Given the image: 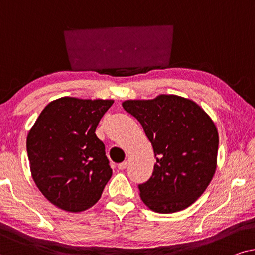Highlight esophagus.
Returning <instances> with one entry per match:
<instances>
[{"label":"esophagus","mask_w":255,"mask_h":255,"mask_svg":"<svg viewBox=\"0 0 255 255\" xmlns=\"http://www.w3.org/2000/svg\"><path fill=\"white\" fill-rule=\"evenodd\" d=\"M127 165H128V163L127 162H122V163H119L118 164V169H120V170H125L126 168H127Z\"/></svg>","instance_id":"esophagus-1"}]
</instances>
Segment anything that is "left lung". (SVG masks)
I'll list each match as a JSON object with an SVG mask.
<instances>
[{"label": "left lung", "instance_id": "obj_1", "mask_svg": "<svg viewBox=\"0 0 255 255\" xmlns=\"http://www.w3.org/2000/svg\"><path fill=\"white\" fill-rule=\"evenodd\" d=\"M125 111L136 118L156 157L151 177L138 185L152 211L174 213L203 195L215 175L218 131L195 101L174 94L151 100H126Z\"/></svg>", "mask_w": 255, "mask_h": 255}]
</instances>
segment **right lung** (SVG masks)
I'll list each match as a JSON object with an SVG mask.
<instances>
[{
	"instance_id": "obj_1",
	"label": "right lung",
	"mask_w": 255,
	"mask_h": 255,
	"mask_svg": "<svg viewBox=\"0 0 255 255\" xmlns=\"http://www.w3.org/2000/svg\"><path fill=\"white\" fill-rule=\"evenodd\" d=\"M113 103L59 98L46 105L30 129L26 150L32 178L57 208L77 213L100 199L112 169L96 129Z\"/></svg>"
}]
</instances>
